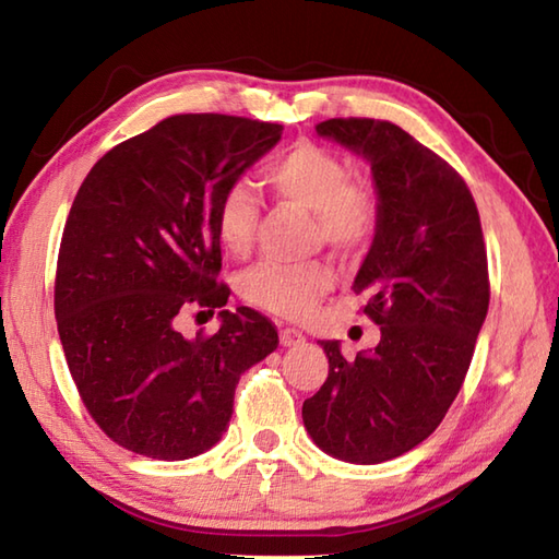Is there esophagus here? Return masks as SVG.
I'll return each instance as SVG.
<instances>
[{"label":"esophagus","mask_w":559,"mask_h":559,"mask_svg":"<svg viewBox=\"0 0 559 559\" xmlns=\"http://www.w3.org/2000/svg\"><path fill=\"white\" fill-rule=\"evenodd\" d=\"M280 343H282L284 347H299V345L306 343V337H304L301 330H296V328H282V330H280Z\"/></svg>","instance_id":"1"}]
</instances>
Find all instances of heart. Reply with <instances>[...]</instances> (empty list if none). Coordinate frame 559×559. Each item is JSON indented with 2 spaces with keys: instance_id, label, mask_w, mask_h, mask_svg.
<instances>
[{
  "instance_id": "obj_1",
  "label": "heart",
  "mask_w": 559,
  "mask_h": 559,
  "mask_svg": "<svg viewBox=\"0 0 559 559\" xmlns=\"http://www.w3.org/2000/svg\"><path fill=\"white\" fill-rule=\"evenodd\" d=\"M265 180L275 195L313 214L318 236L340 250L359 253L381 224V202L367 186L352 180V170L333 152L311 142H299L272 158ZM260 200L246 180L224 188L214 210V229L231 255L243 258L255 243ZM333 270L325 263L280 265L260 263L238 282L241 296L258 309L284 318H301L333 287Z\"/></svg>"
}]
</instances>
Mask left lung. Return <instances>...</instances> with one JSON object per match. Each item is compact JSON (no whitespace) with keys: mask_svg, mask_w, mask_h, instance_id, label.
Listing matches in <instances>:
<instances>
[{"mask_svg":"<svg viewBox=\"0 0 559 559\" xmlns=\"http://www.w3.org/2000/svg\"><path fill=\"white\" fill-rule=\"evenodd\" d=\"M316 132L371 164L381 224L352 289L381 340L355 359L321 343L328 379L301 415L325 453L383 463L441 425L468 373L489 306L480 214L459 170L389 120L333 118Z\"/></svg>","mask_w":559,"mask_h":559,"instance_id":"1","label":"left lung"}]
</instances>
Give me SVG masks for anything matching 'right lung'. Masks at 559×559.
<instances>
[{
    "instance_id": "right-lung-1",
    "label": "right lung",
    "mask_w": 559,
    "mask_h": 559,
    "mask_svg": "<svg viewBox=\"0 0 559 559\" xmlns=\"http://www.w3.org/2000/svg\"><path fill=\"white\" fill-rule=\"evenodd\" d=\"M282 130L170 116L112 146L79 188L57 255V333L79 397L118 447L158 461L212 449L241 373L277 349V328L248 306L219 311L212 335L186 337L178 321L229 301L216 202Z\"/></svg>"
}]
</instances>
